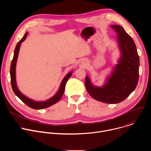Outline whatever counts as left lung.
Instances as JSON below:
<instances>
[{
  "label": "left lung",
  "mask_w": 151,
  "mask_h": 151,
  "mask_svg": "<svg viewBox=\"0 0 151 151\" xmlns=\"http://www.w3.org/2000/svg\"><path fill=\"white\" fill-rule=\"evenodd\" d=\"M117 34V43L120 56L101 87L94 86L90 77L85 80L86 89L95 100L116 104L128 97L135 90L139 80V57L134 42L122 27L111 25Z\"/></svg>",
  "instance_id": "obj_1"
}]
</instances>
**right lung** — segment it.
I'll return each mask as SVG.
<instances>
[{
	"instance_id": "obj_1",
	"label": "right lung",
	"mask_w": 151,
	"mask_h": 151,
	"mask_svg": "<svg viewBox=\"0 0 151 151\" xmlns=\"http://www.w3.org/2000/svg\"><path fill=\"white\" fill-rule=\"evenodd\" d=\"M28 33L26 32L24 36L22 37L16 45V47L14 50V57L11 62V68H10V76H11V86L12 88L15 93V94L23 102H24L26 105H27L29 107H31L34 109H43L47 108V107L55 104L57 103L60 99L62 97L63 93L64 92V90H65L66 84L68 81V79L70 78L71 75H72L73 70L69 72L64 77L63 80L61 82L59 89L57 93L53 96L50 99L45 100V101H36L32 99L29 98L26 96L24 95L22 93H21L17 86V81H16V65H17V58L20 49V47L21 45V43L24 42L27 36Z\"/></svg>"
}]
</instances>
